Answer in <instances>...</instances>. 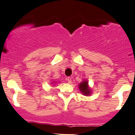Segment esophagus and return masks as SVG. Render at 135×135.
Wrapping results in <instances>:
<instances>
[{"instance_id":"esophagus-1","label":"esophagus","mask_w":135,"mask_h":135,"mask_svg":"<svg viewBox=\"0 0 135 135\" xmlns=\"http://www.w3.org/2000/svg\"><path fill=\"white\" fill-rule=\"evenodd\" d=\"M67 80L68 81V83H69V84L70 83H71V82H72V79H71V78H67Z\"/></svg>"}]
</instances>
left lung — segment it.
<instances>
[{"mask_svg":"<svg viewBox=\"0 0 135 135\" xmlns=\"http://www.w3.org/2000/svg\"><path fill=\"white\" fill-rule=\"evenodd\" d=\"M79 89L80 92L83 93L84 95H89L91 93L90 89H89V85H88V83L87 81H83V83H81L79 84Z\"/></svg>","mask_w":135,"mask_h":135,"instance_id":"left-lung-1","label":"left lung"}]
</instances>
